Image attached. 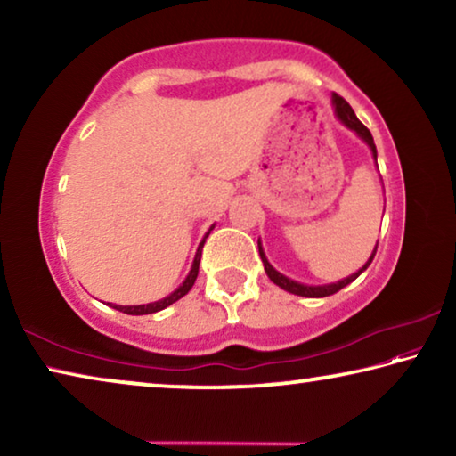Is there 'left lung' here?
Instances as JSON below:
<instances>
[{
    "mask_svg": "<svg viewBox=\"0 0 456 456\" xmlns=\"http://www.w3.org/2000/svg\"><path fill=\"white\" fill-rule=\"evenodd\" d=\"M331 102H334L336 117H338L339 120H342V125H346L350 130H354V133H356V134L362 138V141H364V142L370 146V151H372L374 159H376V144H374V138H372V134H370V130L358 120L356 114H354L352 106H350L348 102H346V100H344L342 96H338V94L331 96ZM257 245H259V256H261V261H264V267H265V273L269 275V280H272L275 285H280L281 289L289 291V293H296V296H302V297H326V296H331V293L339 291L342 288H346V285L356 280V277H358L362 272H364V269H366L370 264H372V259H374V256H376V249H374L372 256H370V259L366 261V265L362 267V269H358L356 273H352L350 277H346V280H342V281L330 283V285H304V283H297V281L289 280V277L281 275L280 272H275V269L272 267V264H269L267 257H265L264 247H261V241H257ZM376 247H378V245H376Z\"/></svg>",
    "mask_w": 456,
    "mask_h": 456,
    "instance_id": "1",
    "label": "left lung"
}]
</instances>
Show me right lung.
Listing matches in <instances>:
<instances>
[{
	"mask_svg": "<svg viewBox=\"0 0 456 456\" xmlns=\"http://www.w3.org/2000/svg\"><path fill=\"white\" fill-rule=\"evenodd\" d=\"M213 229V227H211ZM209 229V231H211ZM209 237V233L205 235V239ZM205 239L203 241H200V245H199V249H197V256H195V261H192V267H191V272H189V275H187V280H184L179 288H176L171 296H167L165 299H159V302H152V304H146V305H114V310H118V312H122V314H128V315H144V314H154V312H160V310H165V307H168L171 304H175V302H179V299L183 297V296H187L189 293V289L192 288V285H195V280H197V275H199V264H200V253H203V245H205Z\"/></svg>",
	"mask_w": 456,
	"mask_h": 456,
	"instance_id": "obj_1",
	"label": "right lung"
}]
</instances>
